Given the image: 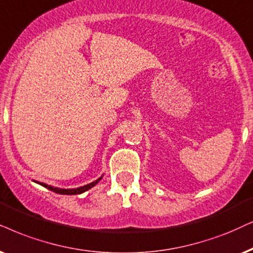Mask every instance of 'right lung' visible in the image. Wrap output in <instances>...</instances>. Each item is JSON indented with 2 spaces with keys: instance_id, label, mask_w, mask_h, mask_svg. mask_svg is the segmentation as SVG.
I'll list each match as a JSON object with an SVG mask.
<instances>
[{
  "instance_id": "right-lung-1",
  "label": "right lung",
  "mask_w": 253,
  "mask_h": 253,
  "mask_svg": "<svg viewBox=\"0 0 253 253\" xmlns=\"http://www.w3.org/2000/svg\"><path fill=\"white\" fill-rule=\"evenodd\" d=\"M100 180H101V177H100V178H98L97 181L92 182V183L84 185V187L77 188V189H59V188H53V187H51V185H47V184H45V183H40V184H41V185H43V187L47 188V189L51 190V191H55L56 194H62V195H78V194L84 193V191H86V190L91 189V188H92V187H94V185L97 184L98 182L100 181ZM37 183H38V182H37Z\"/></svg>"
}]
</instances>
